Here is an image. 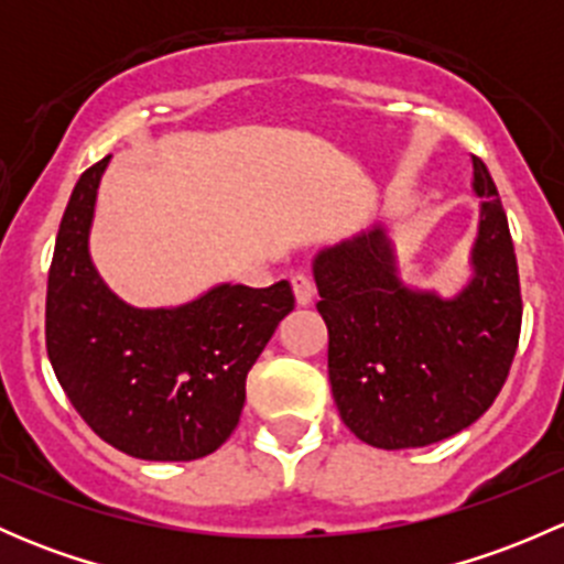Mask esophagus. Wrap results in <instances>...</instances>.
<instances>
[{
    "mask_svg": "<svg viewBox=\"0 0 564 564\" xmlns=\"http://www.w3.org/2000/svg\"><path fill=\"white\" fill-rule=\"evenodd\" d=\"M292 289H294V297H297V305H311L314 303V294H316V283L308 272H294L292 275Z\"/></svg>",
    "mask_w": 564,
    "mask_h": 564,
    "instance_id": "34e87169",
    "label": "esophagus"
}]
</instances>
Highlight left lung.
<instances>
[{
  "instance_id": "obj_1",
  "label": "left lung",
  "mask_w": 564,
  "mask_h": 564,
  "mask_svg": "<svg viewBox=\"0 0 564 564\" xmlns=\"http://www.w3.org/2000/svg\"><path fill=\"white\" fill-rule=\"evenodd\" d=\"M471 166L480 224L471 278L453 297L401 281L382 224L318 250L314 259L335 406L366 445L425 447L469 429L513 366L521 333L519 264L497 185L480 158H471Z\"/></svg>"
}]
</instances>
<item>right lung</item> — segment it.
<instances>
[{"label":"right lung","instance_id":"1","mask_svg":"<svg viewBox=\"0 0 564 564\" xmlns=\"http://www.w3.org/2000/svg\"><path fill=\"white\" fill-rule=\"evenodd\" d=\"M76 182L62 215L45 294V349L84 423L141 460H193L237 429L246 379L278 322L294 308L289 281L220 283L176 308H133L89 256L100 176Z\"/></svg>","mask_w":564,"mask_h":564}]
</instances>
